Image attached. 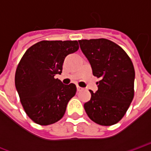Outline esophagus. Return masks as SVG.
<instances>
[{
  "instance_id": "34e87169",
  "label": "esophagus",
  "mask_w": 151,
  "mask_h": 151,
  "mask_svg": "<svg viewBox=\"0 0 151 151\" xmlns=\"http://www.w3.org/2000/svg\"><path fill=\"white\" fill-rule=\"evenodd\" d=\"M77 90H78V91L80 92V91H83V88L82 87H80V86H77Z\"/></svg>"
}]
</instances>
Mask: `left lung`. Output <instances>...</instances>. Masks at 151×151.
<instances>
[{
  "label": "left lung",
  "instance_id": "8db88e82",
  "mask_svg": "<svg viewBox=\"0 0 151 151\" xmlns=\"http://www.w3.org/2000/svg\"><path fill=\"white\" fill-rule=\"evenodd\" d=\"M88 59L93 75L100 78L98 91H90L91 98L84 108L89 118L100 125L110 126L126 113L134 96L135 71L124 49L107 39L78 40Z\"/></svg>",
  "mask_w": 151,
  "mask_h": 151
}]
</instances>
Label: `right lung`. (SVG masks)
I'll return each mask as SVG.
<instances>
[{"label":"right lung","instance_id":"obj_1","mask_svg":"<svg viewBox=\"0 0 151 151\" xmlns=\"http://www.w3.org/2000/svg\"><path fill=\"white\" fill-rule=\"evenodd\" d=\"M78 48L77 40H43L22 57L15 73V86L25 112L35 123L49 125L65 115L77 87L73 83L64 85L55 75L62 72L65 56Z\"/></svg>","mask_w":151,"mask_h":151}]
</instances>
